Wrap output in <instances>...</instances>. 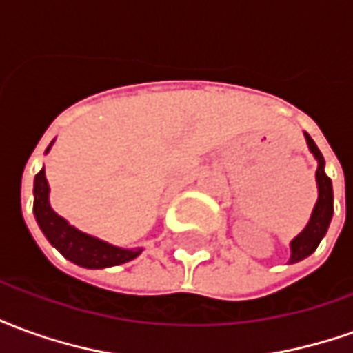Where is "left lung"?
<instances>
[{"label":"left lung","mask_w":353,"mask_h":353,"mask_svg":"<svg viewBox=\"0 0 353 353\" xmlns=\"http://www.w3.org/2000/svg\"><path fill=\"white\" fill-rule=\"evenodd\" d=\"M306 136V141H308V147L314 153V157L318 159V170H316V181H318V202H316V208L312 212V217L306 229L299 234V236L291 242V259L289 263H296V261H303L304 257H308L310 253L316 252V248L321 242V238L325 236L327 229H329V223H331V217H333V185H331V179L325 176V161H323V154L319 153L318 145L314 143V139Z\"/></svg>","instance_id":"1"}]
</instances>
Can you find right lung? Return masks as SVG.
I'll return each mask as SVG.
<instances>
[{
	"instance_id": "obj_1",
	"label": "right lung",
	"mask_w": 353,
	"mask_h": 353,
	"mask_svg": "<svg viewBox=\"0 0 353 353\" xmlns=\"http://www.w3.org/2000/svg\"><path fill=\"white\" fill-rule=\"evenodd\" d=\"M49 151V147H47ZM34 214L39 229L47 236L50 244L64 255L65 259L85 268H105L117 266L136 259L141 250H123L115 245L101 242L98 238L88 236L81 232L64 217L52 212L49 204V183L45 177V170H41L34 181Z\"/></svg>"
}]
</instances>
